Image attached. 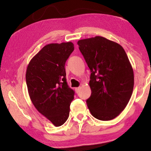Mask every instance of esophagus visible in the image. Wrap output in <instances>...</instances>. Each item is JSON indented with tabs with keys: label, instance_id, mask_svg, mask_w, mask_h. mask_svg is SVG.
<instances>
[{
	"label": "esophagus",
	"instance_id": "1",
	"mask_svg": "<svg viewBox=\"0 0 151 151\" xmlns=\"http://www.w3.org/2000/svg\"><path fill=\"white\" fill-rule=\"evenodd\" d=\"M79 90H80V87H77V88H75V91L76 92L78 93L79 91Z\"/></svg>",
	"mask_w": 151,
	"mask_h": 151
}]
</instances>
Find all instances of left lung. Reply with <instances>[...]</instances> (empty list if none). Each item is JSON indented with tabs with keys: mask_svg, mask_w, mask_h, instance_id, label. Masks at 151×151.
<instances>
[{
	"mask_svg": "<svg viewBox=\"0 0 151 151\" xmlns=\"http://www.w3.org/2000/svg\"><path fill=\"white\" fill-rule=\"evenodd\" d=\"M77 44L91 72L88 108L99 120L114 119L126 108L134 85L133 70L125 50L101 36L80 40Z\"/></svg>",
	"mask_w": 151,
	"mask_h": 151,
	"instance_id": "left-lung-1",
	"label": "left lung"
}]
</instances>
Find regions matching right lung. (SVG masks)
Masks as SVG:
<instances>
[{
    "instance_id": "obj_1",
    "label": "right lung",
    "mask_w": 151,
    "mask_h": 151,
    "mask_svg": "<svg viewBox=\"0 0 151 151\" xmlns=\"http://www.w3.org/2000/svg\"><path fill=\"white\" fill-rule=\"evenodd\" d=\"M71 42L47 45L32 58L26 70V84L36 109L55 126L65 123L74 91L67 85L65 62L74 51Z\"/></svg>"
}]
</instances>
